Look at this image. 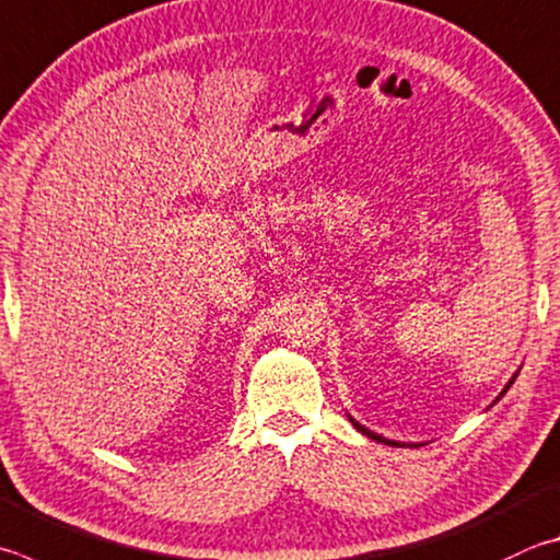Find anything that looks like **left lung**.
Segmentation results:
<instances>
[{
    "label": "left lung",
    "instance_id": "8db88e82",
    "mask_svg": "<svg viewBox=\"0 0 560 560\" xmlns=\"http://www.w3.org/2000/svg\"><path fill=\"white\" fill-rule=\"evenodd\" d=\"M516 374H520V372H516ZM516 374H514V377H512L510 382H506V386H504V389H502V394H500V396H497V399L492 401V406H494L497 401H500V399H502V396L506 394V389H510V386L514 384V380H516ZM350 421H352V425H354V429H358L360 433H364V435H368V439H372V441H377V443H384V445H411V448H419V445H423V443H399V441L384 439V435H380V433H374V431H370V429H364V425H362V423H358V421H354V419H352V416H350Z\"/></svg>",
    "mask_w": 560,
    "mask_h": 560
}]
</instances>
